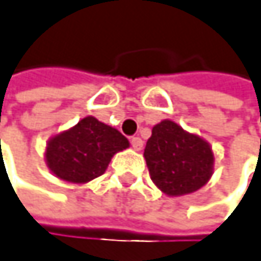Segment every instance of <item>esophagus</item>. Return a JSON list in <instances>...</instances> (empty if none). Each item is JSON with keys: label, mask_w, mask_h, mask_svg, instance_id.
<instances>
[{"label": "esophagus", "mask_w": 261, "mask_h": 261, "mask_svg": "<svg viewBox=\"0 0 261 261\" xmlns=\"http://www.w3.org/2000/svg\"><path fill=\"white\" fill-rule=\"evenodd\" d=\"M129 142H132V147H133L135 150H138V151L144 147V142H142V139H141L139 136H133L132 139H129Z\"/></svg>", "instance_id": "1"}]
</instances>
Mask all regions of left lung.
<instances>
[{
    "label": "left lung",
    "mask_w": 261,
    "mask_h": 261,
    "mask_svg": "<svg viewBox=\"0 0 261 261\" xmlns=\"http://www.w3.org/2000/svg\"><path fill=\"white\" fill-rule=\"evenodd\" d=\"M144 158L151 181L169 196L199 190L214 173L215 158L209 142L169 119L153 126Z\"/></svg>",
    "instance_id": "obj_1"
}]
</instances>
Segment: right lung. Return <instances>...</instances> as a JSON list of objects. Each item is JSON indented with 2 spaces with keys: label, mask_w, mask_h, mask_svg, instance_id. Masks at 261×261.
<instances>
[{
  "label": "right lung",
  "mask_w": 261,
  "mask_h": 261,
  "mask_svg": "<svg viewBox=\"0 0 261 261\" xmlns=\"http://www.w3.org/2000/svg\"><path fill=\"white\" fill-rule=\"evenodd\" d=\"M128 147V139L116 128L88 116L66 132L52 136L44 159L57 178L85 184L103 175L111 158Z\"/></svg>",
  "instance_id": "add662e5"
}]
</instances>
